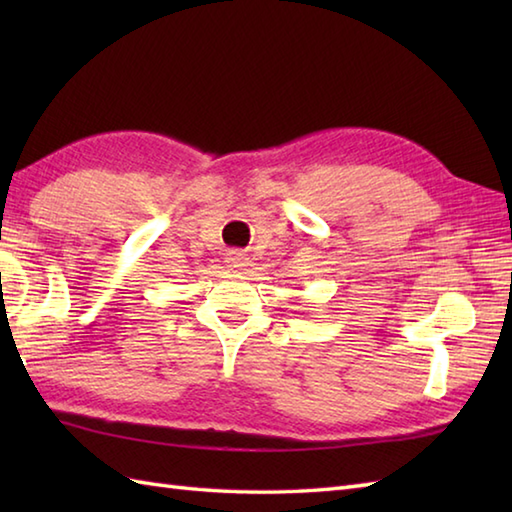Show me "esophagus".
Masks as SVG:
<instances>
[{
	"label": "esophagus",
	"instance_id": "34e87169",
	"mask_svg": "<svg viewBox=\"0 0 512 512\" xmlns=\"http://www.w3.org/2000/svg\"><path fill=\"white\" fill-rule=\"evenodd\" d=\"M226 266L231 270H244V266H248V257L242 253V250H228L226 253Z\"/></svg>",
	"mask_w": 512,
	"mask_h": 512
}]
</instances>
